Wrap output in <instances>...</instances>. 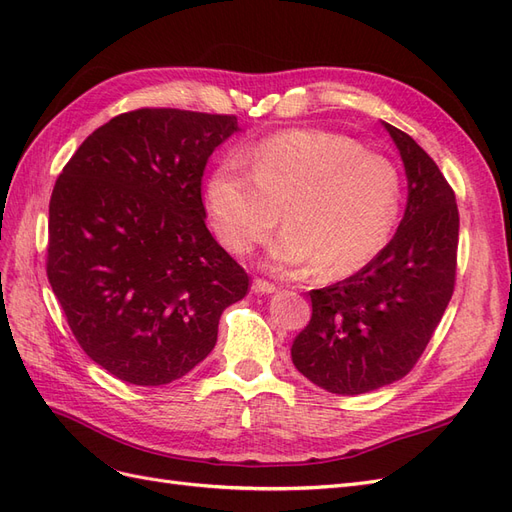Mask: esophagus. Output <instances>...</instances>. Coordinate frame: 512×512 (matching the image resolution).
Returning <instances> with one entry per match:
<instances>
[{
	"label": "esophagus",
	"mask_w": 512,
	"mask_h": 512,
	"mask_svg": "<svg viewBox=\"0 0 512 512\" xmlns=\"http://www.w3.org/2000/svg\"><path fill=\"white\" fill-rule=\"evenodd\" d=\"M252 290L256 294H271V292H275V286L271 282H267V280H260V277H256L254 284H252Z\"/></svg>",
	"instance_id": "obj_1"
}]
</instances>
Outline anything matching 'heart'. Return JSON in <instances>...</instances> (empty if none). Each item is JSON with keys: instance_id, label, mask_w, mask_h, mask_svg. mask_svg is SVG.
Segmentation results:
<instances>
[{"instance_id": "heart-1", "label": "heart", "mask_w": 512, "mask_h": 512, "mask_svg": "<svg viewBox=\"0 0 512 512\" xmlns=\"http://www.w3.org/2000/svg\"><path fill=\"white\" fill-rule=\"evenodd\" d=\"M226 160L207 183V209L226 250L250 252L284 211L271 265L342 277L367 267L391 241L401 211V175L393 160L350 136L292 130Z\"/></svg>"}]
</instances>
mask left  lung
<instances>
[{
	"label": "left lung",
	"instance_id": "8db88e82",
	"mask_svg": "<svg viewBox=\"0 0 512 512\" xmlns=\"http://www.w3.org/2000/svg\"><path fill=\"white\" fill-rule=\"evenodd\" d=\"M384 128L406 166L404 220L367 267L309 292L312 318L290 348L294 367L335 395H361L404 378L455 290V192L412 136L391 123Z\"/></svg>",
	"mask_w": 512,
	"mask_h": 512
}]
</instances>
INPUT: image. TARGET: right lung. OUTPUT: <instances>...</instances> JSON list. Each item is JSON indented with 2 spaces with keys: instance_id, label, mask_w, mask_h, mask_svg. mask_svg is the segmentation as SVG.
<instances>
[{
  "instance_id": "obj_1",
  "label": "right lung",
  "mask_w": 512,
  "mask_h": 512,
  "mask_svg": "<svg viewBox=\"0 0 512 512\" xmlns=\"http://www.w3.org/2000/svg\"><path fill=\"white\" fill-rule=\"evenodd\" d=\"M235 115L138 108L91 132L55 181L46 275L91 361L160 386L218 342L250 277L211 237L200 196Z\"/></svg>"
}]
</instances>
